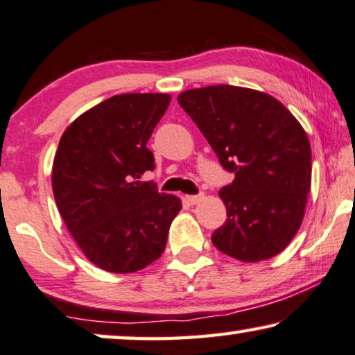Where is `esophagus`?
Returning a JSON list of instances; mask_svg holds the SVG:
<instances>
[{
	"label": "esophagus",
	"mask_w": 355,
	"mask_h": 355,
	"mask_svg": "<svg viewBox=\"0 0 355 355\" xmlns=\"http://www.w3.org/2000/svg\"><path fill=\"white\" fill-rule=\"evenodd\" d=\"M202 198H205V195H202V193H200V195H193V196H187L185 200H187V202L188 205H198V202H200Z\"/></svg>",
	"instance_id": "obj_1"
}]
</instances>
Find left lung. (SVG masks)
Returning <instances> with one entry per match:
<instances>
[{
	"label": "left lung",
	"mask_w": 355,
	"mask_h": 355,
	"mask_svg": "<svg viewBox=\"0 0 355 355\" xmlns=\"http://www.w3.org/2000/svg\"><path fill=\"white\" fill-rule=\"evenodd\" d=\"M235 175L219 191L225 224L212 243L239 261L279 254L295 237L311 187V149L299 120L269 94L239 86L190 89L177 97Z\"/></svg>",
	"instance_id": "obj_1"
}]
</instances>
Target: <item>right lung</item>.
Masks as SVG:
<instances>
[{"mask_svg": "<svg viewBox=\"0 0 355 355\" xmlns=\"http://www.w3.org/2000/svg\"><path fill=\"white\" fill-rule=\"evenodd\" d=\"M168 94H120L79 115L64 130L51 187L66 229L97 268L128 274L160 258L180 198L141 175L154 168L146 148L170 103Z\"/></svg>", "mask_w": 355, "mask_h": 355, "instance_id": "add662e5", "label": "right lung"}]
</instances>
